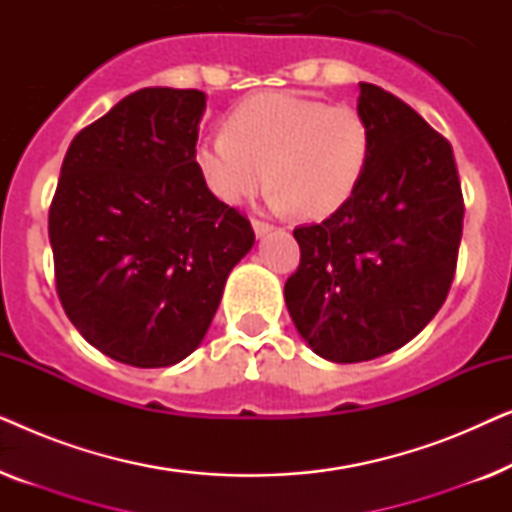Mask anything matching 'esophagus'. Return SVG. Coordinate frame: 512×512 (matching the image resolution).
Masks as SVG:
<instances>
[{
	"label": "esophagus",
	"instance_id": "1",
	"mask_svg": "<svg viewBox=\"0 0 512 512\" xmlns=\"http://www.w3.org/2000/svg\"><path fill=\"white\" fill-rule=\"evenodd\" d=\"M254 230H256L258 237H263V235H268L270 230H272V223L261 221V219H254Z\"/></svg>",
	"mask_w": 512,
	"mask_h": 512
}]
</instances>
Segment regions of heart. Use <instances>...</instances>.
<instances>
[{"mask_svg":"<svg viewBox=\"0 0 512 512\" xmlns=\"http://www.w3.org/2000/svg\"><path fill=\"white\" fill-rule=\"evenodd\" d=\"M373 125L359 109L293 93H263L237 104L226 128L195 149V167L216 200L251 198L272 181L270 200L324 219L347 205L366 179Z\"/></svg>","mask_w":512,"mask_h":512,"instance_id":"1","label":"heart"}]
</instances>
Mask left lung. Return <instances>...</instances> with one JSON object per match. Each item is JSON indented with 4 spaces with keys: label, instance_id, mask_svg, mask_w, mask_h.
Here are the masks:
<instances>
[{
    "label": "left lung",
    "instance_id": "8db88e82",
    "mask_svg": "<svg viewBox=\"0 0 512 512\" xmlns=\"http://www.w3.org/2000/svg\"><path fill=\"white\" fill-rule=\"evenodd\" d=\"M375 132L368 174L345 207L293 230L289 314L319 356L359 363L410 342L450 293L464 195L452 146L410 104L361 83Z\"/></svg>",
    "mask_w": 512,
    "mask_h": 512
}]
</instances>
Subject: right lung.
<instances>
[{
    "label": "right lung",
    "instance_id": "1",
    "mask_svg": "<svg viewBox=\"0 0 512 512\" xmlns=\"http://www.w3.org/2000/svg\"><path fill=\"white\" fill-rule=\"evenodd\" d=\"M202 111L205 93L193 88L123 97L72 139L48 209L69 321L135 368L174 366L200 345L256 240L195 167Z\"/></svg>",
    "mask_w": 512,
    "mask_h": 512
}]
</instances>
